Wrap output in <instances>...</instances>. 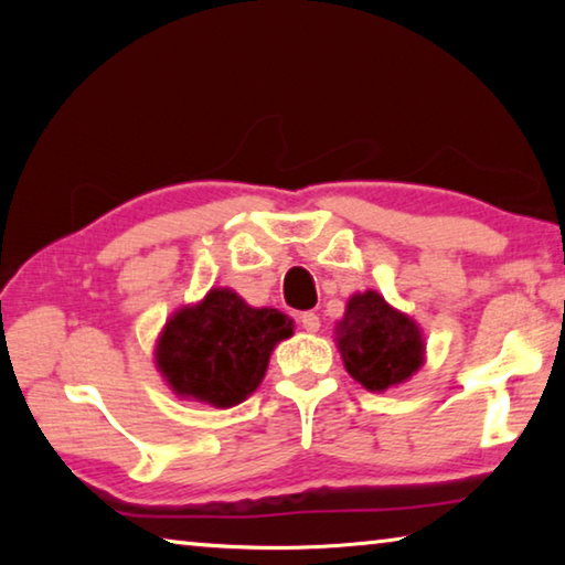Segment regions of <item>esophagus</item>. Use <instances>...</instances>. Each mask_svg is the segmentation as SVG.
<instances>
[{
	"instance_id": "obj_1",
	"label": "esophagus",
	"mask_w": 565,
	"mask_h": 565,
	"mask_svg": "<svg viewBox=\"0 0 565 565\" xmlns=\"http://www.w3.org/2000/svg\"><path fill=\"white\" fill-rule=\"evenodd\" d=\"M299 323L301 327L306 329V331H319V327H321V321H319V313H313V311H303V313H299Z\"/></svg>"
}]
</instances>
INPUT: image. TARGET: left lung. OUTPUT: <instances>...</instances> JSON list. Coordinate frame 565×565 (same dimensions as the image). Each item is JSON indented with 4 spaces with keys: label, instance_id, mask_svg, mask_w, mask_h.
Masks as SVG:
<instances>
[{
    "label": "left lung",
    "instance_id": "1",
    "mask_svg": "<svg viewBox=\"0 0 565 565\" xmlns=\"http://www.w3.org/2000/svg\"><path fill=\"white\" fill-rule=\"evenodd\" d=\"M339 351L349 374L369 391L401 384L424 361L416 323L391 309L376 291L351 296L339 323Z\"/></svg>",
    "mask_w": 565,
    "mask_h": 565
}]
</instances>
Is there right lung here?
<instances>
[{"label": "right lung", "mask_w": 565, "mask_h": 565, "mask_svg": "<svg viewBox=\"0 0 565 565\" xmlns=\"http://www.w3.org/2000/svg\"><path fill=\"white\" fill-rule=\"evenodd\" d=\"M294 323L276 309H252L228 289L181 309L159 339L157 363L179 396L228 408L256 391L276 343Z\"/></svg>", "instance_id": "add662e5"}]
</instances>
